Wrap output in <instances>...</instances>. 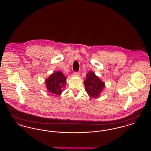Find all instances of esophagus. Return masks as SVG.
<instances>
[{
	"instance_id": "esophagus-1",
	"label": "esophagus",
	"mask_w": 151,
	"mask_h": 151,
	"mask_svg": "<svg viewBox=\"0 0 151 151\" xmlns=\"http://www.w3.org/2000/svg\"><path fill=\"white\" fill-rule=\"evenodd\" d=\"M80 72H75L73 73V75H74V76H79V75H80Z\"/></svg>"
}]
</instances>
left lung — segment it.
<instances>
[{
	"instance_id": "obj_1",
	"label": "left lung",
	"mask_w": 151,
	"mask_h": 151,
	"mask_svg": "<svg viewBox=\"0 0 151 151\" xmlns=\"http://www.w3.org/2000/svg\"><path fill=\"white\" fill-rule=\"evenodd\" d=\"M85 90L92 98H97L100 96L105 87V83L97 76L95 73L90 71L86 74V79L84 81Z\"/></svg>"
}]
</instances>
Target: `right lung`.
<instances>
[{
	"mask_svg": "<svg viewBox=\"0 0 151 151\" xmlns=\"http://www.w3.org/2000/svg\"><path fill=\"white\" fill-rule=\"evenodd\" d=\"M66 79L62 72L57 71L53 73L45 80V84L47 91L55 96H59L62 93L63 88L66 84Z\"/></svg>",
	"mask_w": 151,
	"mask_h": 151,
	"instance_id": "add662e5",
	"label": "right lung"
}]
</instances>
